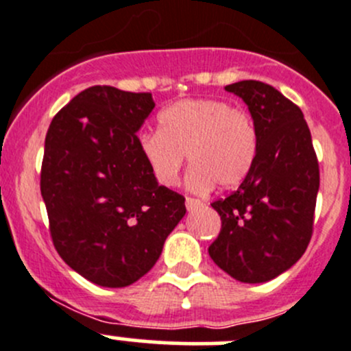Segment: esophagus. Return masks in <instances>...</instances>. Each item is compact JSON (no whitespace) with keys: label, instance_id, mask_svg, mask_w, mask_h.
<instances>
[{"label":"esophagus","instance_id":"34e87169","mask_svg":"<svg viewBox=\"0 0 351 351\" xmlns=\"http://www.w3.org/2000/svg\"><path fill=\"white\" fill-rule=\"evenodd\" d=\"M185 205H186V210H195V208L202 207V202L198 200V198H193V197H186L185 200Z\"/></svg>","mask_w":351,"mask_h":351}]
</instances>
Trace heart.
<instances>
[{"instance_id": "heart-1", "label": "heart", "mask_w": 351, "mask_h": 351, "mask_svg": "<svg viewBox=\"0 0 351 351\" xmlns=\"http://www.w3.org/2000/svg\"><path fill=\"white\" fill-rule=\"evenodd\" d=\"M139 151L159 185H175L186 154L192 166L186 183L193 192L214 183L232 189L256 161L258 129L250 113L228 101L182 100L159 113L158 132L141 134Z\"/></svg>"}]
</instances>
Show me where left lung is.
Masks as SVG:
<instances>
[{
  "mask_svg": "<svg viewBox=\"0 0 351 351\" xmlns=\"http://www.w3.org/2000/svg\"><path fill=\"white\" fill-rule=\"evenodd\" d=\"M250 108L258 154L236 192L212 202L221 231L208 246L219 268L244 284H261L297 263L313 238L319 162L302 110L256 80L226 86Z\"/></svg>",
  "mask_w": 351,
  "mask_h": 351,
  "instance_id": "8db88e82",
  "label": "left lung"
}]
</instances>
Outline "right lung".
<instances>
[{
	"label": "right lung",
	"mask_w": 351,
	"mask_h": 351,
	"mask_svg": "<svg viewBox=\"0 0 351 351\" xmlns=\"http://www.w3.org/2000/svg\"><path fill=\"white\" fill-rule=\"evenodd\" d=\"M151 93L90 86L56 113L45 136L40 192L59 256L86 280L127 287L158 261L185 215V197L158 185L137 130Z\"/></svg>",
	"instance_id": "obj_1"
}]
</instances>
